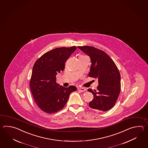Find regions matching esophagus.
Listing matches in <instances>:
<instances>
[{
    "label": "esophagus",
    "mask_w": 148,
    "mask_h": 148,
    "mask_svg": "<svg viewBox=\"0 0 148 148\" xmlns=\"http://www.w3.org/2000/svg\"><path fill=\"white\" fill-rule=\"evenodd\" d=\"M78 90L79 91H81V92L86 91V89H85L84 88H82V87H79L78 88Z\"/></svg>",
    "instance_id": "1"
}]
</instances>
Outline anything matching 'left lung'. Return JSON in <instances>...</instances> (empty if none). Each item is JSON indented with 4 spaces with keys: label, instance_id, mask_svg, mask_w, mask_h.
<instances>
[{
    "label": "left lung",
    "instance_id": "8db88e82",
    "mask_svg": "<svg viewBox=\"0 0 148 148\" xmlns=\"http://www.w3.org/2000/svg\"><path fill=\"white\" fill-rule=\"evenodd\" d=\"M78 47L90 58L89 76L98 80L97 90L88 89L94 95L89 107L103 112L110 110L115 105L121 90V75L117 67L103 51L89 46Z\"/></svg>",
    "mask_w": 148,
    "mask_h": 148
}]
</instances>
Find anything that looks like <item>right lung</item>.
Here are the masks:
<instances>
[{
  "mask_svg": "<svg viewBox=\"0 0 148 148\" xmlns=\"http://www.w3.org/2000/svg\"><path fill=\"white\" fill-rule=\"evenodd\" d=\"M76 47H58L42 55L34 63L30 88L33 98L41 110L47 113H56L66 105L74 86L66 88L56 83L58 73L63 71L64 63Z\"/></svg>",
  "mask_w": 148,
  "mask_h": 148,
  "instance_id": "1",
  "label": "right lung"
}]
</instances>
